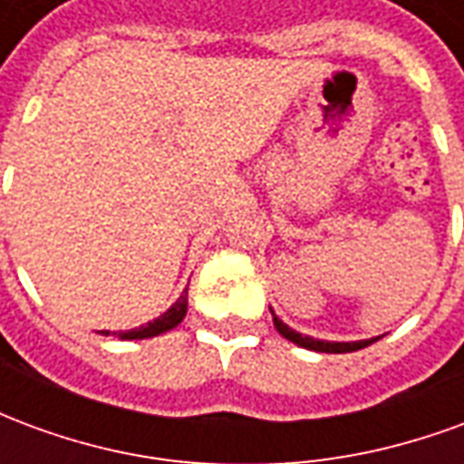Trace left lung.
<instances>
[{
    "label": "left lung",
    "mask_w": 464,
    "mask_h": 464,
    "mask_svg": "<svg viewBox=\"0 0 464 464\" xmlns=\"http://www.w3.org/2000/svg\"><path fill=\"white\" fill-rule=\"evenodd\" d=\"M273 313V311H271ZM273 325H276V331L281 333L283 338H288L295 345H301V348L308 350H318V353H353V350L360 348H368L370 343H375L378 338H370V341H358V343H328V341H315L311 335H301V333H295L293 328H288L285 323L273 313Z\"/></svg>",
    "instance_id": "obj_1"
}]
</instances>
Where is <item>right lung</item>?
Instances as JSON below:
<instances>
[{
  "instance_id": "1",
  "label": "right lung",
  "mask_w": 464,
  "mask_h": 464,
  "mask_svg": "<svg viewBox=\"0 0 464 464\" xmlns=\"http://www.w3.org/2000/svg\"><path fill=\"white\" fill-rule=\"evenodd\" d=\"M186 301H188V295H186V291H183L181 298L173 303L171 308L163 313V315H159L156 321L146 323V325L136 328V331L119 333V338H123V341H143V338H153V335H161V333L171 331V328H176V325L183 321V315H186V308H188V303ZM102 333L109 335V331H102Z\"/></svg>"
}]
</instances>
